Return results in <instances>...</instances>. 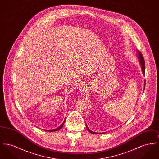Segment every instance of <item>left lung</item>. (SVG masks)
Returning <instances> with one entry per match:
<instances>
[{"label":"left lung","mask_w":159,"mask_h":159,"mask_svg":"<svg viewBox=\"0 0 159 159\" xmlns=\"http://www.w3.org/2000/svg\"><path fill=\"white\" fill-rule=\"evenodd\" d=\"M138 52V59L139 61V62H140V64H141V69H142V71H143V75H145V61H144V58L142 55L141 53L138 51H137ZM144 85H145V80L144 81ZM86 128L88 129V130L91 132L92 134H104V133H98V132H92V130H91L89 129L88 128L87 125H86Z\"/></svg>","instance_id":"8db88e82"}]
</instances>
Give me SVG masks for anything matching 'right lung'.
<instances>
[{
	"mask_svg": "<svg viewBox=\"0 0 159 159\" xmlns=\"http://www.w3.org/2000/svg\"><path fill=\"white\" fill-rule=\"evenodd\" d=\"M64 121H65V120L62 123V124L60 126H59L58 128H57V129H53V130H46V131H49V132H55V131H57V130H60V129L62 128V126H63V125H64Z\"/></svg>",
	"mask_w": 159,
	"mask_h": 159,
	"instance_id": "right-lung-1",
	"label": "right lung"
}]
</instances>
